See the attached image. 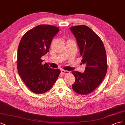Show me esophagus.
<instances>
[{
    "mask_svg": "<svg viewBox=\"0 0 125 125\" xmlns=\"http://www.w3.org/2000/svg\"><path fill=\"white\" fill-rule=\"evenodd\" d=\"M61 72L62 74H70V72H69V71H66V70H61Z\"/></svg>",
    "mask_w": 125,
    "mask_h": 125,
    "instance_id": "34e87169",
    "label": "esophagus"
}]
</instances>
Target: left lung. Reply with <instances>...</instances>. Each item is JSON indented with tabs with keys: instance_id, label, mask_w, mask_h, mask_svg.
<instances>
[{
	"instance_id": "1",
	"label": "left lung",
	"mask_w": 125,
	"mask_h": 125,
	"mask_svg": "<svg viewBox=\"0 0 125 125\" xmlns=\"http://www.w3.org/2000/svg\"><path fill=\"white\" fill-rule=\"evenodd\" d=\"M75 37L81 62L85 64V72L73 71L75 82L72 85L73 90L81 95H87L93 92L106 76L107 61L104 44L98 35L85 25L71 27Z\"/></svg>"
}]
</instances>
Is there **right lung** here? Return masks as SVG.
<instances>
[{
	"label": "right lung",
	"mask_w": 125,
	"mask_h": 125,
	"mask_svg": "<svg viewBox=\"0 0 125 125\" xmlns=\"http://www.w3.org/2000/svg\"><path fill=\"white\" fill-rule=\"evenodd\" d=\"M59 28L41 24L28 31L21 38L17 53V69L29 90L35 94L48 92L58 79L61 71L42 64V56L49 52L53 38Z\"/></svg>",
	"instance_id": "obj_1"
}]
</instances>
